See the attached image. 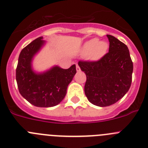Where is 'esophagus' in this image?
<instances>
[{"mask_svg": "<svg viewBox=\"0 0 148 148\" xmlns=\"http://www.w3.org/2000/svg\"><path fill=\"white\" fill-rule=\"evenodd\" d=\"M77 71H80V68H79V66L77 64Z\"/></svg>", "mask_w": 148, "mask_h": 148, "instance_id": "34e87169", "label": "esophagus"}]
</instances>
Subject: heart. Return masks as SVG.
Instances as JSON below:
<instances>
[{"label":"heart","instance_id":"heart-1","mask_svg":"<svg viewBox=\"0 0 148 148\" xmlns=\"http://www.w3.org/2000/svg\"><path fill=\"white\" fill-rule=\"evenodd\" d=\"M108 45L105 41H99L98 38H93L85 42L81 49L84 56H89L92 59H99L105 55Z\"/></svg>","mask_w":148,"mask_h":148}]
</instances>
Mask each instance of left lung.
<instances>
[{
  "label": "left lung",
  "instance_id": "8db88e82",
  "mask_svg": "<svg viewBox=\"0 0 148 148\" xmlns=\"http://www.w3.org/2000/svg\"><path fill=\"white\" fill-rule=\"evenodd\" d=\"M109 52L96 61L80 60L78 65L86 74L85 93L88 101L107 107L122 99L131 87L133 62L124 43L107 35Z\"/></svg>",
  "mask_w": 148,
  "mask_h": 148
}]
</instances>
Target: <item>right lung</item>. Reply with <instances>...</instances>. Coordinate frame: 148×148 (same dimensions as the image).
<instances>
[{
	"mask_svg": "<svg viewBox=\"0 0 148 148\" xmlns=\"http://www.w3.org/2000/svg\"><path fill=\"white\" fill-rule=\"evenodd\" d=\"M38 37L22 49L16 69V80L20 94L29 103L38 107L58 105L66 96L68 85L75 75V64L63 69L55 66L43 74L31 68L32 58L45 41Z\"/></svg>",
	"mask_w": 148,
	"mask_h": 148,
	"instance_id": "right-lung-1",
	"label": "right lung"
}]
</instances>
